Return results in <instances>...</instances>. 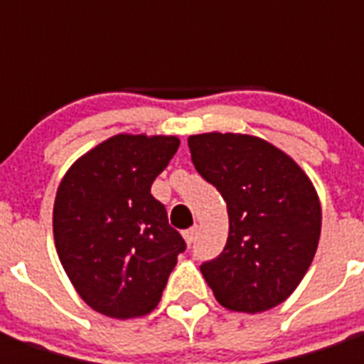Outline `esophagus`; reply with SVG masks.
<instances>
[{"label": "esophagus", "instance_id": "obj_1", "mask_svg": "<svg viewBox=\"0 0 364 364\" xmlns=\"http://www.w3.org/2000/svg\"><path fill=\"white\" fill-rule=\"evenodd\" d=\"M196 234H198V228L193 227V228H188V230H185V232H183V238H185V242L191 245V243L196 240Z\"/></svg>", "mask_w": 364, "mask_h": 364}]
</instances>
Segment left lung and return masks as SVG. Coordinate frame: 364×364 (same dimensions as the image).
Instances as JSON below:
<instances>
[{
  "label": "left lung",
  "instance_id": "8db88e82",
  "mask_svg": "<svg viewBox=\"0 0 364 364\" xmlns=\"http://www.w3.org/2000/svg\"><path fill=\"white\" fill-rule=\"evenodd\" d=\"M200 176L228 210L223 253L200 266L217 302L259 314L282 304L310 268L321 234V204L310 177L282 149L245 134L188 137Z\"/></svg>",
  "mask_w": 364,
  "mask_h": 364
}]
</instances>
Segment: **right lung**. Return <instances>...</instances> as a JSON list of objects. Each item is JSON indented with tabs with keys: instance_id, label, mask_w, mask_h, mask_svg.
<instances>
[{
	"instance_id": "right-lung-1",
	"label": "right lung",
	"mask_w": 364,
	"mask_h": 364,
	"mask_svg": "<svg viewBox=\"0 0 364 364\" xmlns=\"http://www.w3.org/2000/svg\"><path fill=\"white\" fill-rule=\"evenodd\" d=\"M177 149L176 136L119 134L82 154L60 183L53 211L60 262L104 316L151 314L187 247L151 194Z\"/></svg>"
}]
</instances>
